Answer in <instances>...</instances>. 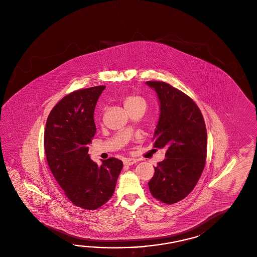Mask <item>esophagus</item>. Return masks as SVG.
Listing matches in <instances>:
<instances>
[{
	"instance_id": "esophagus-1",
	"label": "esophagus",
	"mask_w": 257,
	"mask_h": 257,
	"mask_svg": "<svg viewBox=\"0 0 257 257\" xmlns=\"http://www.w3.org/2000/svg\"><path fill=\"white\" fill-rule=\"evenodd\" d=\"M138 161H137V159H133V158H128V159H125L124 162V165L125 166H133L134 164H136Z\"/></svg>"
}]
</instances>
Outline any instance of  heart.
<instances>
[{
    "mask_svg": "<svg viewBox=\"0 0 257 257\" xmlns=\"http://www.w3.org/2000/svg\"><path fill=\"white\" fill-rule=\"evenodd\" d=\"M123 103L128 111L134 110L137 108H146L147 102L145 98L142 97L138 93H131L125 96Z\"/></svg>",
    "mask_w": 257,
    "mask_h": 257,
    "instance_id": "b5f03b06",
    "label": "heart"
}]
</instances>
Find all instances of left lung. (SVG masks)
<instances>
[{"label": "left lung", "mask_w": 257, "mask_h": 257, "mask_svg": "<svg viewBox=\"0 0 257 257\" xmlns=\"http://www.w3.org/2000/svg\"><path fill=\"white\" fill-rule=\"evenodd\" d=\"M159 98L160 118L153 147L165 149L166 159L149 181L153 197L171 205L190 194L200 179L207 157V129L201 111L187 94L161 81H147Z\"/></svg>", "instance_id": "left-lung-1"}]
</instances>
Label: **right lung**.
I'll return each instance as SVG.
<instances>
[{"label": "right lung", "mask_w": 257, "mask_h": 257, "mask_svg": "<svg viewBox=\"0 0 257 257\" xmlns=\"http://www.w3.org/2000/svg\"><path fill=\"white\" fill-rule=\"evenodd\" d=\"M105 86L67 94L50 111L44 148L50 171L65 196L79 208L93 210L114 194L123 164L111 157L98 166L88 154L96 133L93 112Z\"/></svg>", "instance_id": "1"}]
</instances>
